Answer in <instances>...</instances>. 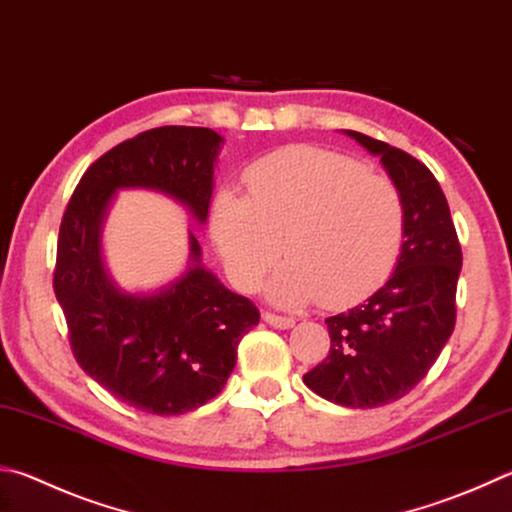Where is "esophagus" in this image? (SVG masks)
<instances>
[{
  "label": "esophagus",
  "instance_id": "esophagus-1",
  "mask_svg": "<svg viewBox=\"0 0 512 512\" xmlns=\"http://www.w3.org/2000/svg\"><path fill=\"white\" fill-rule=\"evenodd\" d=\"M264 320L275 329H291L295 324V320L288 318V315H277L273 311H264Z\"/></svg>",
  "mask_w": 512,
  "mask_h": 512
}]
</instances>
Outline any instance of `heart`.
<instances>
[{
	"instance_id": "1",
	"label": "heart",
	"mask_w": 512,
	"mask_h": 512,
	"mask_svg": "<svg viewBox=\"0 0 512 512\" xmlns=\"http://www.w3.org/2000/svg\"><path fill=\"white\" fill-rule=\"evenodd\" d=\"M248 194L221 190L212 237L230 280L244 291L262 282L277 257L268 293L277 304L320 300L349 306L394 273L405 244L398 185L322 147L273 152L246 172Z\"/></svg>"
}]
</instances>
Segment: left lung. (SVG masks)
Returning <instances> with one entry per match:
<instances>
[{"mask_svg": "<svg viewBox=\"0 0 512 512\" xmlns=\"http://www.w3.org/2000/svg\"><path fill=\"white\" fill-rule=\"evenodd\" d=\"M351 138L380 156L405 201V244L396 271L365 304L327 322L331 347L304 385L327 401L371 410L421 383L457 322L461 244L448 199L427 167L360 132Z\"/></svg>", "mask_w": 512, "mask_h": 512, "instance_id": "1", "label": "left lung"}]
</instances>
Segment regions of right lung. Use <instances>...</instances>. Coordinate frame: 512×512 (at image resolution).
Here are the masks:
<instances>
[{"label": "right lung", "mask_w": 512, "mask_h": 512, "mask_svg": "<svg viewBox=\"0 0 512 512\" xmlns=\"http://www.w3.org/2000/svg\"><path fill=\"white\" fill-rule=\"evenodd\" d=\"M221 136L208 127L167 125L102 154L82 174L64 210L53 291L69 329L73 358L118 401L147 414L176 416L224 389L237 345L259 322V309L192 266L154 295L120 293L100 259V226L120 188L170 194L206 221Z\"/></svg>", "instance_id": "1"}]
</instances>
